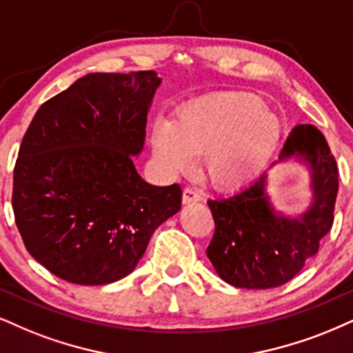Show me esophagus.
I'll list each match as a JSON object with an SVG mask.
<instances>
[{"label":"esophagus","instance_id":"esophagus-1","mask_svg":"<svg viewBox=\"0 0 353 353\" xmlns=\"http://www.w3.org/2000/svg\"><path fill=\"white\" fill-rule=\"evenodd\" d=\"M201 201V193L196 191L194 188H185L183 190V203L185 204H190V203H198Z\"/></svg>","mask_w":353,"mask_h":353}]
</instances>
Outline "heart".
Segmentation results:
<instances>
[{
  "label": "heart",
  "mask_w": 353,
  "mask_h": 353,
  "mask_svg": "<svg viewBox=\"0 0 353 353\" xmlns=\"http://www.w3.org/2000/svg\"><path fill=\"white\" fill-rule=\"evenodd\" d=\"M281 123L247 93H219L185 104L175 121H157L150 134L155 160L170 175L204 154V173L219 188L250 183L272 162Z\"/></svg>",
  "instance_id": "1"
}]
</instances>
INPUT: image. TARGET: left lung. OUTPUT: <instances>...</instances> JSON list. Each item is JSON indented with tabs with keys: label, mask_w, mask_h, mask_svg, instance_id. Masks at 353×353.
Segmentation results:
<instances>
[{
	"label": "left lung",
	"mask_w": 353,
	"mask_h": 353,
	"mask_svg": "<svg viewBox=\"0 0 353 353\" xmlns=\"http://www.w3.org/2000/svg\"><path fill=\"white\" fill-rule=\"evenodd\" d=\"M296 159L311 173L312 201L298 217L273 208L267 173L229 196L208 199L216 230L206 254L216 273L236 288L285 285L319 250L334 223L339 170L319 129L299 124L290 132L278 162Z\"/></svg>",
	"instance_id": "8db88e82"
}]
</instances>
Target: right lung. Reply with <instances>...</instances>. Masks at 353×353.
I'll return each instance as SVG.
<instances>
[{
  "label": "right lung",
  "instance_id": "right-lung-1",
  "mask_svg": "<svg viewBox=\"0 0 353 353\" xmlns=\"http://www.w3.org/2000/svg\"><path fill=\"white\" fill-rule=\"evenodd\" d=\"M162 78L88 73L39 108L21 142L12 210L26 249L55 276L108 285L134 272L152 234L181 208L180 185L134 167Z\"/></svg>",
  "mask_w": 353,
  "mask_h": 353
}]
</instances>
